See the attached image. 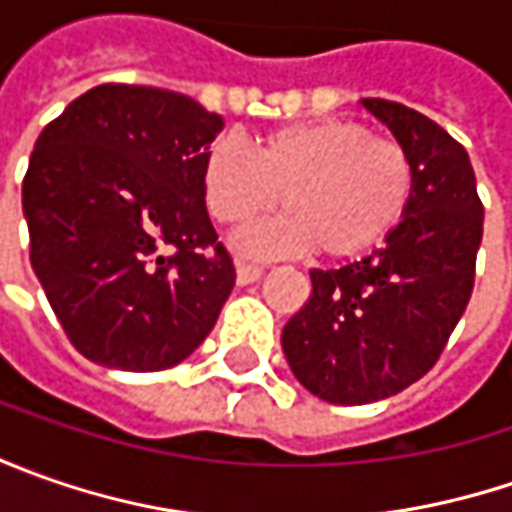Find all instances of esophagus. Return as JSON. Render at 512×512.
Masks as SVG:
<instances>
[{
  "instance_id": "1",
  "label": "esophagus",
  "mask_w": 512,
  "mask_h": 512,
  "mask_svg": "<svg viewBox=\"0 0 512 512\" xmlns=\"http://www.w3.org/2000/svg\"><path fill=\"white\" fill-rule=\"evenodd\" d=\"M262 273H265V267L250 265V262H236V282H239V285H253V282H259Z\"/></svg>"
}]
</instances>
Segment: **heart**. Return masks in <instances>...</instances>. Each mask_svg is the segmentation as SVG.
<instances>
[{"instance_id":"b5f03b06","label":"heart","mask_w":512,"mask_h":512,"mask_svg":"<svg viewBox=\"0 0 512 512\" xmlns=\"http://www.w3.org/2000/svg\"><path fill=\"white\" fill-rule=\"evenodd\" d=\"M205 207L219 225H242L279 202V219L245 227L236 247L250 256L313 250L325 259H359L402 225L416 170L407 150L350 119L296 122L270 130L253 150L219 136L202 165Z\"/></svg>"}]
</instances>
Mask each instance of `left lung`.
I'll use <instances>...</instances> for the list:
<instances>
[{
	"instance_id": "8db88e82",
	"label": "left lung",
	"mask_w": 512,
	"mask_h": 512,
	"mask_svg": "<svg viewBox=\"0 0 512 512\" xmlns=\"http://www.w3.org/2000/svg\"><path fill=\"white\" fill-rule=\"evenodd\" d=\"M362 105L407 150L413 202L384 247L339 270H310L313 293L282 330L287 364L330 404H370L419 382L473 293L484 207L467 150L419 110Z\"/></svg>"
}]
</instances>
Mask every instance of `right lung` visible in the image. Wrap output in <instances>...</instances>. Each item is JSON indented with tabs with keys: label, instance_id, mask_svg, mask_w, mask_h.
<instances>
[{
	"label": "right lung",
	"instance_id": "add662e5",
	"mask_svg": "<svg viewBox=\"0 0 512 512\" xmlns=\"http://www.w3.org/2000/svg\"><path fill=\"white\" fill-rule=\"evenodd\" d=\"M222 128L185 93L99 85L39 133L22 182L30 265L90 362L165 370L216 325L236 270L202 165Z\"/></svg>",
	"mask_w": 512,
	"mask_h": 512
}]
</instances>
